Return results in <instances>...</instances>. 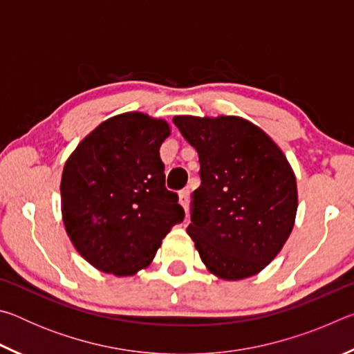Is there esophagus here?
I'll return each mask as SVG.
<instances>
[{
  "instance_id": "1",
  "label": "esophagus",
  "mask_w": 354,
  "mask_h": 354,
  "mask_svg": "<svg viewBox=\"0 0 354 354\" xmlns=\"http://www.w3.org/2000/svg\"><path fill=\"white\" fill-rule=\"evenodd\" d=\"M179 203H181V206L187 211L189 205H190V190L189 189H183L179 192Z\"/></svg>"
}]
</instances>
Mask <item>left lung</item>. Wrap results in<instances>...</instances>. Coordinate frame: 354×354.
<instances>
[{"instance_id": "obj_1", "label": "left lung", "mask_w": 354, "mask_h": 354, "mask_svg": "<svg viewBox=\"0 0 354 354\" xmlns=\"http://www.w3.org/2000/svg\"><path fill=\"white\" fill-rule=\"evenodd\" d=\"M173 123L200 160L187 234L218 278L253 277L279 253L295 221L297 181L286 156L243 118L179 115Z\"/></svg>"}]
</instances>
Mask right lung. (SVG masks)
<instances>
[{
	"label": "right lung",
	"instance_id": "obj_1",
	"mask_svg": "<svg viewBox=\"0 0 354 354\" xmlns=\"http://www.w3.org/2000/svg\"><path fill=\"white\" fill-rule=\"evenodd\" d=\"M169 134L164 120L122 113L93 129L65 164V230L98 270L127 277L145 268L171 226L184 220L159 156Z\"/></svg>",
	"mask_w": 354,
	"mask_h": 354
}]
</instances>
